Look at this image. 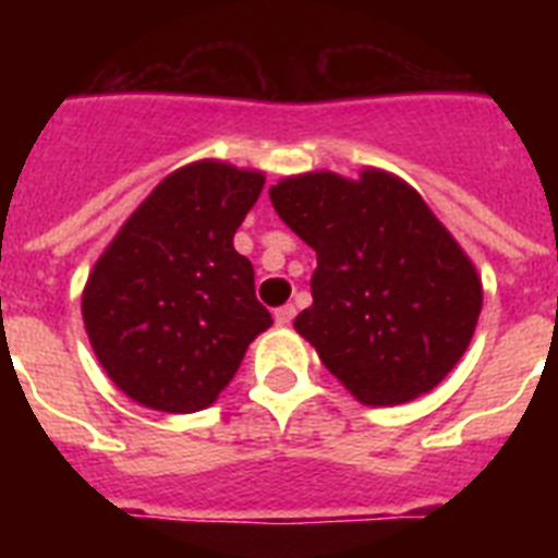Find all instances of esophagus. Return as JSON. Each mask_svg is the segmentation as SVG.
<instances>
[{"instance_id": "obj_1", "label": "esophagus", "mask_w": 558, "mask_h": 558, "mask_svg": "<svg viewBox=\"0 0 558 558\" xmlns=\"http://www.w3.org/2000/svg\"><path fill=\"white\" fill-rule=\"evenodd\" d=\"M292 318H295V306L292 304L278 306V310H275V324H278V327H289V324H292Z\"/></svg>"}]
</instances>
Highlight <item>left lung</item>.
Segmentation results:
<instances>
[{"mask_svg": "<svg viewBox=\"0 0 558 558\" xmlns=\"http://www.w3.org/2000/svg\"><path fill=\"white\" fill-rule=\"evenodd\" d=\"M269 196L318 257L313 306L295 330L324 367L365 405H399L440 385L466 353L484 289L423 196L376 168L359 179H280Z\"/></svg>", "mask_w": 558, "mask_h": 558, "instance_id": "8db88e82", "label": "left lung"}]
</instances>
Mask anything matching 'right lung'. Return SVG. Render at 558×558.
I'll return each mask as SVG.
<instances>
[{"mask_svg":"<svg viewBox=\"0 0 558 558\" xmlns=\"http://www.w3.org/2000/svg\"><path fill=\"white\" fill-rule=\"evenodd\" d=\"M260 170L193 161L133 210L83 289V324L107 376L138 405L208 408L271 327L234 234L263 191Z\"/></svg>","mask_w":558,"mask_h":558,"instance_id":"1","label":"right lung"}]
</instances>
